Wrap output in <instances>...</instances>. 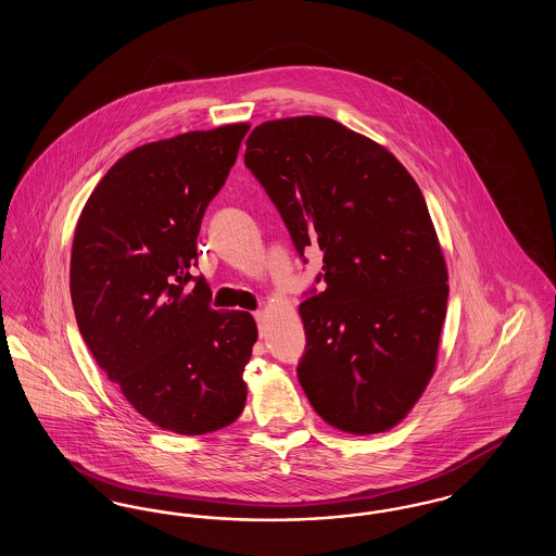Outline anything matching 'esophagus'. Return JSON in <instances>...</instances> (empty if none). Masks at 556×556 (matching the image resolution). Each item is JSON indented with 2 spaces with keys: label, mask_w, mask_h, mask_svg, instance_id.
Returning <instances> with one entry per match:
<instances>
[{
  "label": "esophagus",
  "mask_w": 556,
  "mask_h": 556,
  "mask_svg": "<svg viewBox=\"0 0 556 556\" xmlns=\"http://www.w3.org/2000/svg\"><path fill=\"white\" fill-rule=\"evenodd\" d=\"M254 318H256V323H258V327H261V329H263V320H265V313H263V311H256V313H254Z\"/></svg>",
  "instance_id": "esophagus-1"
}]
</instances>
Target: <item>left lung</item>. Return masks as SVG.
Instances as JSON below:
<instances>
[{
    "label": "left lung",
    "instance_id": "obj_1",
    "mask_svg": "<svg viewBox=\"0 0 556 556\" xmlns=\"http://www.w3.org/2000/svg\"><path fill=\"white\" fill-rule=\"evenodd\" d=\"M243 160L302 263L323 252L320 291L300 304L304 394L348 433L394 427L433 375L448 302L421 189L386 148L325 116L263 123Z\"/></svg>",
    "mask_w": 556,
    "mask_h": 556
}]
</instances>
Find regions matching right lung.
I'll return each instance as SVG.
<instances>
[{"label":"right lung","mask_w":556,"mask_h":556,"mask_svg":"<svg viewBox=\"0 0 556 556\" xmlns=\"http://www.w3.org/2000/svg\"><path fill=\"white\" fill-rule=\"evenodd\" d=\"M248 129L225 125L132 150L93 189L73 241L71 298L85 344L139 415L184 435L233 424L245 404L256 323L212 311L191 268L204 212Z\"/></svg>","instance_id":"1"}]
</instances>
